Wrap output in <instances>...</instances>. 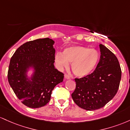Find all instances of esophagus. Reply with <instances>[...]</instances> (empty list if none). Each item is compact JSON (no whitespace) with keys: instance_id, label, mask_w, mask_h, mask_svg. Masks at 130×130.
Instances as JSON below:
<instances>
[{"instance_id":"1","label":"esophagus","mask_w":130,"mask_h":130,"mask_svg":"<svg viewBox=\"0 0 130 130\" xmlns=\"http://www.w3.org/2000/svg\"><path fill=\"white\" fill-rule=\"evenodd\" d=\"M64 78H66V79H69V78H70V76H69V75H68V74H64Z\"/></svg>"}]
</instances>
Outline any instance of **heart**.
Masks as SVG:
<instances>
[{
    "label": "heart",
    "instance_id": "1",
    "mask_svg": "<svg viewBox=\"0 0 130 130\" xmlns=\"http://www.w3.org/2000/svg\"><path fill=\"white\" fill-rule=\"evenodd\" d=\"M100 59V53L94 48L82 46L67 48L63 53L55 55V60L60 69L68 68L72 64L71 69L77 77L87 76L93 72Z\"/></svg>",
    "mask_w": 130,
    "mask_h": 130
}]
</instances>
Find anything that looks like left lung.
<instances>
[{
    "label": "left lung",
    "instance_id": "1",
    "mask_svg": "<svg viewBox=\"0 0 130 130\" xmlns=\"http://www.w3.org/2000/svg\"><path fill=\"white\" fill-rule=\"evenodd\" d=\"M101 56L91 74L75 78L76 87L72 98L77 106L87 110L103 107L115 96L119 90L122 71L116 55L100 45Z\"/></svg>",
    "mask_w": 130,
    "mask_h": 130
}]
</instances>
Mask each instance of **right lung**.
<instances>
[{
	"label": "right lung",
	"instance_id": "1",
	"mask_svg": "<svg viewBox=\"0 0 130 130\" xmlns=\"http://www.w3.org/2000/svg\"><path fill=\"white\" fill-rule=\"evenodd\" d=\"M54 41L49 38L27 42L14 52L10 61L8 80L16 96L25 106L39 108L50 101L52 91L63 81L64 74L55 69ZM32 65L36 69L32 81L24 73Z\"/></svg>",
	"mask_w": 130,
	"mask_h": 130
}]
</instances>
